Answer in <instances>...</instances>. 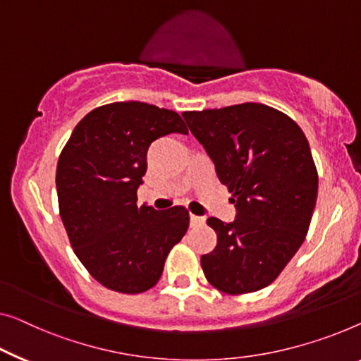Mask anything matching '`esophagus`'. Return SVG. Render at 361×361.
Segmentation results:
<instances>
[{
  "instance_id": "34e87169",
  "label": "esophagus",
  "mask_w": 361,
  "mask_h": 361,
  "mask_svg": "<svg viewBox=\"0 0 361 361\" xmlns=\"http://www.w3.org/2000/svg\"><path fill=\"white\" fill-rule=\"evenodd\" d=\"M204 222H206V219H204V217H199V215H195V214L190 215L191 227H197V225H202Z\"/></svg>"
}]
</instances>
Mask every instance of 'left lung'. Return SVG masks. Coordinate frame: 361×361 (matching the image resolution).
Here are the masks:
<instances>
[{"label": "left lung", "mask_w": 361, "mask_h": 361, "mask_svg": "<svg viewBox=\"0 0 361 361\" xmlns=\"http://www.w3.org/2000/svg\"><path fill=\"white\" fill-rule=\"evenodd\" d=\"M188 128L233 192V222L211 217L217 246L201 257L220 292L267 287L298 251L318 197V171L308 139L292 118L262 104L185 111Z\"/></svg>", "instance_id": "8db88e82"}]
</instances>
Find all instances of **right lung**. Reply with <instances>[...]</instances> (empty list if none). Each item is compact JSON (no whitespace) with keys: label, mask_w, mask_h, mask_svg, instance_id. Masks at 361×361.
<instances>
[{"label":"right lung","mask_w":361,"mask_h":361,"mask_svg":"<svg viewBox=\"0 0 361 361\" xmlns=\"http://www.w3.org/2000/svg\"><path fill=\"white\" fill-rule=\"evenodd\" d=\"M170 133L188 134L176 111L115 102L87 113L58 159V204L73 250L90 276L115 292L152 288L190 225L183 206H137L147 149Z\"/></svg>","instance_id":"add662e5"}]
</instances>
